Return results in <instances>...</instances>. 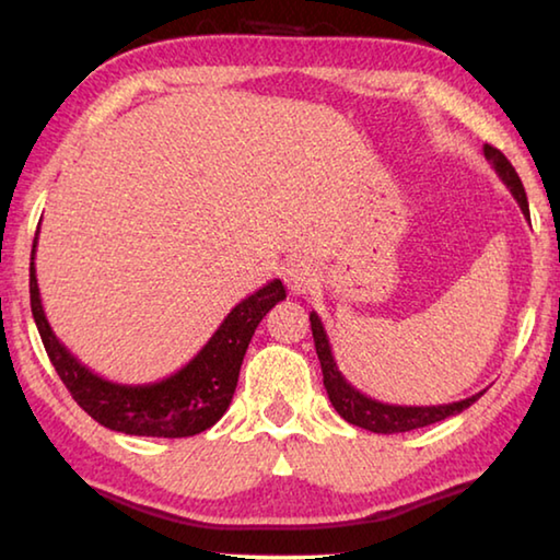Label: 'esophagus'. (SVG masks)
Here are the masks:
<instances>
[{"instance_id":"esophagus-1","label":"esophagus","mask_w":560,"mask_h":560,"mask_svg":"<svg viewBox=\"0 0 560 560\" xmlns=\"http://www.w3.org/2000/svg\"><path fill=\"white\" fill-rule=\"evenodd\" d=\"M283 281L291 289V293L303 296V293H311L318 283V269L308 259H296L289 264L287 273H283Z\"/></svg>"}]
</instances>
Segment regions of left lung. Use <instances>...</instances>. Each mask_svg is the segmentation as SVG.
<instances>
[{
	"instance_id": "obj_1",
	"label": "left lung",
	"mask_w": 560,
	"mask_h": 560,
	"mask_svg": "<svg viewBox=\"0 0 560 560\" xmlns=\"http://www.w3.org/2000/svg\"><path fill=\"white\" fill-rule=\"evenodd\" d=\"M485 158L489 160L491 167L497 170L501 183L511 189V195H514V200L518 202L521 212H524V217L528 220L526 189H524V185H521L514 165L509 163L506 155L501 153V150L491 148V145H485ZM308 318H311V330H314V343H316V353L320 360V371H324V385H326L328 400L336 407V412L343 417L346 422L355 424V428L371 430L377 434H397V432H410L417 428H428V424L442 422L452 415H459L462 410H467L469 405H474L481 395H485V390H481L477 395L467 397V400L450 402V405H430V407L428 405L407 407V405L377 402V400H373V397H368L360 390H355V387L346 381L343 373L338 371L334 350H330L328 336H326V328H324V324H320L316 311H311Z\"/></svg>"
}]
</instances>
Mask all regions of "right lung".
<instances>
[{
	"mask_svg": "<svg viewBox=\"0 0 560 560\" xmlns=\"http://www.w3.org/2000/svg\"><path fill=\"white\" fill-rule=\"evenodd\" d=\"M42 224V222H39ZM36 236L32 246L30 293L32 314L56 373L69 387L73 400L103 428L138 438H192L210 430L232 402L240 368L259 320L287 299L279 279L254 291L226 314L222 326L185 368L165 381L148 385H122L89 371L66 348L46 320L39 283L34 269Z\"/></svg>",
	"mask_w": 560,
	"mask_h": 560,
	"instance_id": "obj_1",
	"label": "right lung"
}]
</instances>
